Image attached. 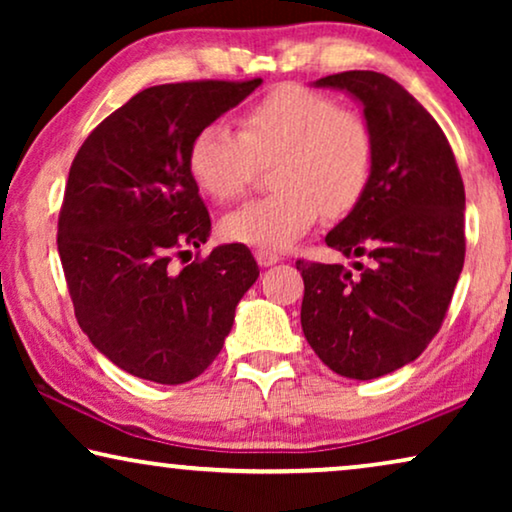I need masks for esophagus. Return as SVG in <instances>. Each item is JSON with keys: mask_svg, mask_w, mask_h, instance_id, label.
<instances>
[{"mask_svg": "<svg viewBox=\"0 0 512 512\" xmlns=\"http://www.w3.org/2000/svg\"><path fill=\"white\" fill-rule=\"evenodd\" d=\"M256 261H258V265H261V268H268V265H275V263L282 261V256H279L277 251H272V249H256Z\"/></svg>", "mask_w": 512, "mask_h": 512, "instance_id": "34e87169", "label": "esophagus"}]
</instances>
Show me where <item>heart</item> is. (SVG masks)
Segmentation results:
<instances>
[{"instance_id":"b5f03b06","label":"heart","mask_w":512,"mask_h":512,"mask_svg":"<svg viewBox=\"0 0 512 512\" xmlns=\"http://www.w3.org/2000/svg\"><path fill=\"white\" fill-rule=\"evenodd\" d=\"M233 132L207 123L188 144V172L216 202L242 198L261 163L279 188L235 209L221 223L228 240L286 249L319 216H340L359 205L375 172L377 144L368 118L340 107L333 95L286 83L249 104Z\"/></svg>"}]
</instances>
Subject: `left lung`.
<instances>
[{
    "label": "left lung",
    "instance_id": "1",
    "mask_svg": "<svg viewBox=\"0 0 512 512\" xmlns=\"http://www.w3.org/2000/svg\"><path fill=\"white\" fill-rule=\"evenodd\" d=\"M317 86L359 97L375 132L368 191L326 235L345 265L298 258L300 324L328 368L373 380L415 361L450 310L466 256L464 181L445 132L403 86L380 72H340Z\"/></svg>",
    "mask_w": 512,
    "mask_h": 512
}]
</instances>
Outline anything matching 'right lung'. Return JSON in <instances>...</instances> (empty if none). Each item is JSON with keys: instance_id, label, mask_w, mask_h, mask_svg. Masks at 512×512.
<instances>
[{"instance_id": "obj_1", "label": "right lung", "mask_w": 512, "mask_h": 512, "mask_svg": "<svg viewBox=\"0 0 512 512\" xmlns=\"http://www.w3.org/2000/svg\"><path fill=\"white\" fill-rule=\"evenodd\" d=\"M258 86H151L104 118L74 156L58 254L81 331L125 373L158 384L198 377L261 272L244 244L200 256L212 221L188 172L195 132Z\"/></svg>"}]
</instances>
